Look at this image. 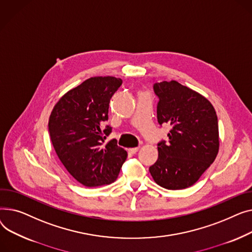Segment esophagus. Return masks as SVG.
I'll return each mask as SVG.
<instances>
[{
	"instance_id": "1",
	"label": "esophagus",
	"mask_w": 252,
	"mask_h": 252,
	"mask_svg": "<svg viewBox=\"0 0 252 252\" xmlns=\"http://www.w3.org/2000/svg\"><path fill=\"white\" fill-rule=\"evenodd\" d=\"M138 151H139V147H133V149H129L128 150V152L130 154H136Z\"/></svg>"
}]
</instances>
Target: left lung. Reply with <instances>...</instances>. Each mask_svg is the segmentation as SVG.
<instances>
[{"mask_svg": "<svg viewBox=\"0 0 252 252\" xmlns=\"http://www.w3.org/2000/svg\"><path fill=\"white\" fill-rule=\"evenodd\" d=\"M154 90L159 98L158 122L173 128L168 143H158V158L150 172L155 182L166 189L190 187L219 153L216 110L205 96L175 80L156 83Z\"/></svg>", "mask_w": 252, "mask_h": 252, "instance_id": "1", "label": "left lung"}]
</instances>
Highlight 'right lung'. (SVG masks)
Segmentation results:
<instances>
[{"instance_id":"add662e5","label":"right lung","mask_w":252,"mask_h":252,"mask_svg":"<svg viewBox=\"0 0 252 252\" xmlns=\"http://www.w3.org/2000/svg\"><path fill=\"white\" fill-rule=\"evenodd\" d=\"M122 84L120 78L94 76L67 92L54 106L49 132L55 152L74 179L86 187L113 183L127 152L112 139L103 144L111 128L109 103Z\"/></svg>"}]
</instances>
